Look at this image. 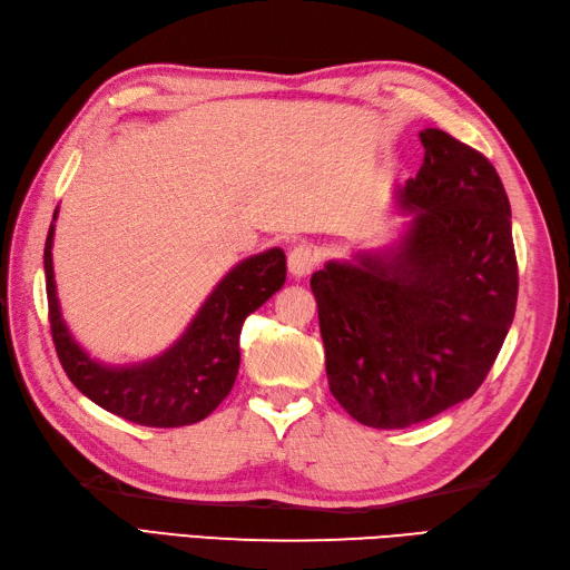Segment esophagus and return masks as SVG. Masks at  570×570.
Segmentation results:
<instances>
[{
  "label": "esophagus",
  "instance_id": "1",
  "mask_svg": "<svg viewBox=\"0 0 570 570\" xmlns=\"http://www.w3.org/2000/svg\"><path fill=\"white\" fill-rule=\"evenodd\" d=\"M318 254L308 245H296L292 252H288V272L294 276H308L313 269H316Z\"/></svg>",
  "mask_w": 570,
  "mask_h": 570
}]
</instances>
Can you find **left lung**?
I'll use <instances>...</instances> for the list:
<instances>
[{"label":"left lung","mask_w":570,"mask_h":570,"mask_svg":"<svg viewBox=\"0 0 570 570\" xmlns=\"http://www.w3.org/2000/svg\"><path fill=\"white\" fill-rule=\"evenodd\" d=\"M419 137L423 164L399 188L404 235L311 276L331 392L372 429L414 426L475 394L517 308L498 171L441 129Z\"/></svg>","instance_id":"1"}]
</instances>
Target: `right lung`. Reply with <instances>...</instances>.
<instances>
[{
    "label": "right lung",
    "mask_w": 570,
    "mask_h": 570,
    "mask_svg": "<svg viewBox=\"0 0 570 570\" xmlns=\"http://www.w3.org/2000/svg\"><path fill=\"white\" fill-rule=\"evenodd\" d=\"M56 215L58 208L48 227L43 269L48 321L68 380L90 402L139 426L176 429L213 414L237 377L242 323L286 282L284 249L272 247L233 266L205 298L184 335L161 355L110 367L85 353L60 316L51 254Z\"/></svg>",
    "instance_id": "add662e5"
}]
</instances>
